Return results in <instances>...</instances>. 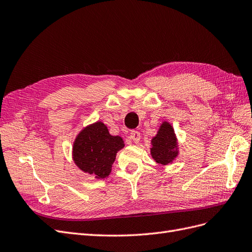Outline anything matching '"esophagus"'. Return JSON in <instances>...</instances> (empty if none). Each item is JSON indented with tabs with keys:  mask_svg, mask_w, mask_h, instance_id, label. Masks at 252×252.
Returning a JSON list of instances; mask_svg holds the SVG:
<instances>
[{
	"mask_svg": "<svg viewBox=\"0 0 252 252\" xmlns=\"http://www.w3.org/2000/svg\"><path fill=\"white\" fill-rule=\"evenodd\" d=\"M129 138H130V140H131L133 143L138 144V143L140 142V139H141V134H140L139 131H132V132L130 133V136H129Z\"/></svg>",
	"mask_w": 252,
	"mask_h": 252,
	"instance_id": "esophagus-1",
	"label": "esophagus"
}]
</instances>
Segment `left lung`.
Returning a JSON list of instances; mask_svg holds the SVG:
<instances>
[{
	"label": "left lung",
	"mask_w": 252,
	"mask_h": 252,
	"mask_svg": "<svg viewBox=\"0 0 252 252\" xmlns=\"http://www.w3.org/2000/svg\"><path fill=\"white\" fill-rule=\"evenodd\" d=\"M150 155L158 164H172L179 157V142L173 126L169 122L164 121L158 127L157 134L151 139Z\"/></svg>",
	"instance_id": "8db88e82"
}]
</instances>
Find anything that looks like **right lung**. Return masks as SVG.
Instances as JSON below:
<instances>
[{"label":"right lung","mask_w":252,"mask_h":252,"mask_svg":"<svg viewBox=\"0 0 252 252\" xmlns=\"http://www.w3.org/2000/svg\"><path fill=\"white\" fill-rule=\"evenodd\" d=\"M123 139L111 135L103 122L84 127L72 145V159L80 170L94 179L107 178L116 161L118 151L124 148Z\"/></svg>","instance_id":"add662e5"}]
</instances>
